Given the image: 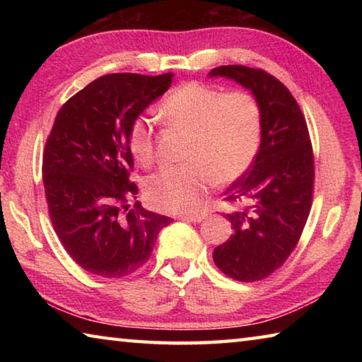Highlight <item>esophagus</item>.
I'll use <instances>...</instances> for the list:
<instances>
[{"label": "esophagus", "instance_id": "obj_1", "mask_svg": "<svg viewBox=\"0 0 362 362\" xmlns=\"http://www.w3.org/2000/svg\"><path fill=\"white\" fill-rule=\"evenodd\" d=\"M182 220H187V222H194V223H199L203 222L206 218V214L201 212V214H185V216H180Z\"/></svg>", "mask_w": 362, "mask_h": 362}]
</instances>
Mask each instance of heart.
<instances>
[{"label":"heart","instance_id":"obj_1","mask_svg":"<svg viewBox=\"0 0 362 362\" xmlns=\"http://www.w3.org/2000/svg\"><path fill=\"white\" fill-rule=\"evenodd\" d=\"M166 124L187 132L180 166H164L146 177L144 193L163 212L198 209L214 179L228 185L247 173L259 155L263 132L260 103L243 90L223 93L214 86L188 81L177 86L159 107ZM127 145L142 166L155 156L151 121L137 116Z\"/></svg>","mask_w":362,"mask_h":362}]
</instances>
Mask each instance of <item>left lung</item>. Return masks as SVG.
<instances>
[{"label": "left lung", "mask_w": 362, "mask_h": 362, "mask_svg": "<svg viewBox=\"0 0 362 362\" xmlns=\"http://www.w3.org/2000/svg\"><path fill=\"white\" fill-rule=\"evenodd\" d=\"M209 76L249 89L263 115L259 155L225 192L226 201L241 206L226 214L233 235L212 254L226 276L252 283L269 276L297 246L313 199V148L298 103L276 78L244 65L217 66Z\"/></svg>", "instance_id": "1"}]
</instances>
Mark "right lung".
Returning a JSON list of instances; mask_svg holds the SVG:
<instances>
[{
    "mask_svg": "<svg viewBox=\"0 0 362 362\" xmlns=\"http://www.w3.org/2000/svg\"><path fill=\"white\" fill-rule=\"evenodd\" d=\"M173 76H100L66 100L54 121L42 155L49 216L66 252L90 274L134 273L173 222L136 201L127 145L131 122L166 93Z\"/></svg>",
    "mask_w": 362,
    "mask_h": 362,
    "instance_id": "add662e5",
    "label": "right lung"
}]
</instances>
